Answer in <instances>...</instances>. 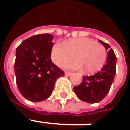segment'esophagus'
<instances>
[{"mask_svg":"<svg viewBox=\"0 0 130 130\" xmlns=\"http://www.w3.org/2000/svg\"><path fill=\"white\" fill-rule=\"evenodd\" d=\"M72 74L71 72H65V75L66 76H70Z\"/></svg>","mask_w":130,"mask_h":130,"instance_id":"1","label":"esophagus"}]
</instances>
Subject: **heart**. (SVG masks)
<instances>
[{
	"label": "heart",
	"mask_w": 130,
	"mask_h": 130,
	"mask_svg": "<svg viewBox=\"0 0 130 130\" xmlns=\"http://www.w3.org/2000/svg\"><path fill=\"white\" fill-rule=\"evenodd\" d=\"M73 55L76 59L66 64V69L81 70L84 68L86 73L92 74L103 67L108 54L103 44L87 38L70 39L53 46L51 59L58 66L71 61Z\"/></svg>",
	"instance_id": "b5f03b06"
}]
</instances>
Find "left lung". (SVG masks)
<instances>
[{
	"instance_id": "8db88e82",
	"label": "left lung",
	"mask_w": 130,
	"mask_h": 130,
	"mask_svg": "<svg viewBox=\"0 0 130 130\" xmlns=\"http://www.w3.org/2000/svg\"><path fill=\"white\" fill-rule=\"evenodd\" d=\"M106 50L110 46L99 40ZM117 57L114 51L110 48L108 52L106 64L101 71L92 76H84L82 82L73 88L74 91L80 100L90 103H98L105 98L109 92L116 75Z\"/></svg>"
}]
</instances>
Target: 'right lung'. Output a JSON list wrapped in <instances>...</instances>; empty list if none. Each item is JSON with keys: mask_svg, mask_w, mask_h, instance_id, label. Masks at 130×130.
<instances>
[{"mask_svg": "<svg viewBox=\"0 0 130 130\" xmlns=\"http://www.w3.org/2000/svg\"><path fill=\"white\" fill-rule=\"evenodd\" d=\"M52 40L51 34L35 35L16 48V84L21 94L29 101L39 102L48 98L56 79L64 75L51 59Z\"/></svg>", "mask_w": 130, "mask_h": 130, "instance_id": "1", "label": "right lung"}]
</instances>
